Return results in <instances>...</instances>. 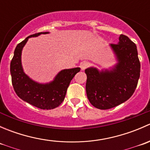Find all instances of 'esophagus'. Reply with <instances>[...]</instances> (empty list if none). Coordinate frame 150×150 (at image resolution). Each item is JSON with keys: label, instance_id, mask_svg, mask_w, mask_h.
<instances>
[{"label": "esophagus", "instance_id": "obj_1", "mask_svg": "<svg viewBox=\"0 0 150 150\" xmlns=\"http://www.w3.org/2000/svg\"><path fill=\"white\" fill-rule=\"evenodd\" d=\"M88 66H89V63L87 62H82L81 64H80L81 70H84V69H86V68H87Z\"/></svg>", "mask_w": 150, "mask_h": 150}]
</instances>
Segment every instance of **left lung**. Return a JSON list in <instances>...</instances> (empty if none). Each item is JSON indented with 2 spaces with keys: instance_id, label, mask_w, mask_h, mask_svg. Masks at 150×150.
<instances>
[{
  "instance_id": "obj_1",
  "label": "left lung",
  "mask_w": 150,
  "mask_h": 150,
  "mask_svg": "<svg viewBox=\"0 0 150 150\" xmlns=\"http://www.w3.org/2000/svg\"><path fill=\"white\" fill-rule=\"evenodd\" d=\"M117 63L99 70L94 67L85 69L86 90L90 103L96 108L108 110L128 100L133 95L140 76L137 46L120 35L117 44H110Z\"/></svg>"
}]
</instances>
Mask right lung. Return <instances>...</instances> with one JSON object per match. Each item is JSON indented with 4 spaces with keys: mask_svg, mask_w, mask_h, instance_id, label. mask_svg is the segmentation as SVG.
I'll list each match as a JSON object with an SVG mask.
<instances>
[{
    "mask_svg": "<svg viewBox=\"0 0 150 150\" xmlns=\"http://www.w3.org/2000/svg\"><path fill=\"white\" fill-rule=\"evenodd\" d=\"M48 33L46 32L32 35L19 43L15 48L10 65L12 85L16 95L25 102L42 110H52L62 103L71 81L81 70L80 67L62 69L52 81L46 83L36 82L26 75L22 64L24 46L30 38Z\"/></svg>",
    "mask_w": 150,
    "mask_h": 150,
    "instance_id": "obj_1",
    "label": "right lung"
}]
</instances>
